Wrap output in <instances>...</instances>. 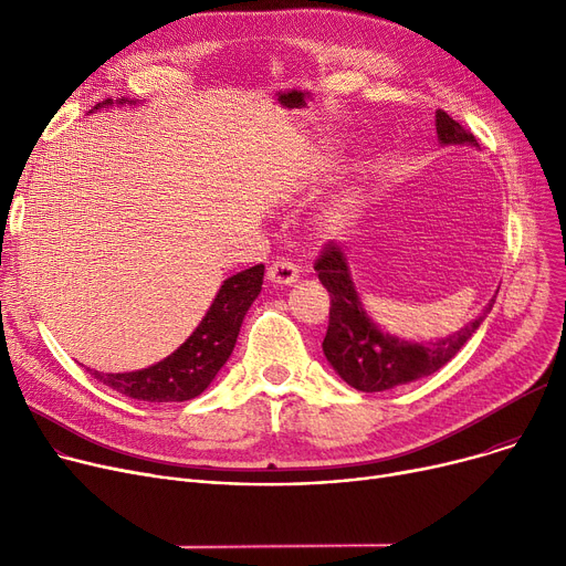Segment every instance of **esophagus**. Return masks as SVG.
I'll return each mask as SVG.
<instances>
[{
  "instance_id": "esophagus-1",
  "label": "esophagus",
  "mask_w": 566,
  "mask_h": 566,
  "mask_svg": "<svg viewBox=\"0 0 566 566\" xmlns=\"http://www.w3.org/2000/svg\"><path fill=\"white\" fill-rule=\"evenodd\" d=\"M298 280V265H295L291 259H277L268 268V282L273 286H289Z\"/></svg>"
}]
</instances>
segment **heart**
<instances>
[{"label": "heart", "instance_id": "obj_1", "mask_svg": "<svg viewBox=\"0 0 566 566\" xmlns=\"http://www.w3.org/2000/svg\"><path fill=\"white\" fill-rule=\"evenodd\" d=\"M358 199H360L358 186H348L339 197H335L328 206L323 208L321 222L325 227H342L350 218L353 208H355V203H358Z\"/></svg>", "mask_w": 566, "mask_h": 566}]
</instances>
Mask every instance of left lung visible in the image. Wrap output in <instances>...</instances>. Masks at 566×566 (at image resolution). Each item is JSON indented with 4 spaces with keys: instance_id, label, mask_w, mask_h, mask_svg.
I'll use <instances>...</instances> for the list:
<instances>
[{
    "instance_id": "1",
    "label": "left lung",
    "mask_w": 566,
    "mask_h": 566,
    "mask_svg": "<svg viewBox=\"0 0 566 566\" xmlns=\"http://www.w3.org/2000/svg\"><path fill=\"white\" fill-rule=\"evenodd\" d=\"M436 133L440 146H480L472 133L442 109L436 112ZM314 271L331 293V323L323 339V353L339 378L360 392L392 390L397 385L431 376L463 348L495 303L493 295L480 318L470 321L465 328L450 337L410 342L385 333L367 314L360 293L355 289L344 248L337 243L325 245Z\"/></svg>"
}]
</instances>
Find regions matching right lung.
Instances as JSON below:
<instances>
[{
    "mask_svg": "<svg viewBox=\"0 0 566 566\" xmlns=\"http://www.w3.org/2000/svg\"><path fill=\"white\" fill-rule=\"evenodd\" d=\"M109 105H114L112 98L98 103L92 112ZM116 105H137V101L118 98ZM263 271V263H259L227 277L192 335L165 360L126 374L88 371L107 388L137 401L163 403L199 397L229 360L243 318L261 293Z\"/></svg>",
    "mask_w": 566,
    "mask_h": 566,
    "instance_id": "add662e5",
    "label": "right lung"
}]
</instances>
